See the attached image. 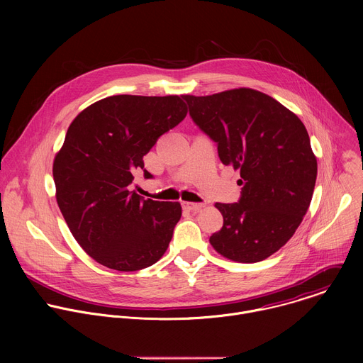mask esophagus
<instances>
[{
  "label": "esophagus",
  "mask_w": 363,
  "mask_h": 363,
  "mask_svg": "<svg viewBox=\"0 0 363 363\" xmlns=\"http://www.w3.org/2000/svg\"><path fill=\"white\" fill-rule=\"evenodd\" d=\"M203 205L205 203H202V202H184V208L191 213H198Z\"/></svg>",
  "instance_id": "34e87169"
}]
</instances>
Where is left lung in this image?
Returning a JSON list of instances; mask_svg holds the SVG:
<instances>
[{
	"label": "left lung",
	"mask_w": 363,
	"mask_h": 363,
	"mask_svg": "<svg viewBox=\"0 0 363 363\" xmlns=\"http://www.w3.org/2000/svg\"><path fill=\"white\" fill-rule=\"evenodd\" d=\"M182 99L221 162L241 177L238 202L216 203L224 224L210 242L233 262H262L293 237L312 201L318 162L308 133L281 103L252 89Z\"/></svg>",
	"instance_id": "left-lung-1"
}]
</instances>
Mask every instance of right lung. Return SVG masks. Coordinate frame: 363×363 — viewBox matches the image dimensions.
<instances>
[{"instance_id":"obj_1","label":"right lung","mask_w":363,"mask_h":363,"mask_svg":"<svg viewBox=\"0 0 363 363\" xmlns=\"http://www.w3.org/2000/svg\"><path fill=\"white\" fill-rule=\"evenodd\" d=\"M179 96L118 94L101 99L72 122L56 155L59 208L80 247L118 272L157 263L181 218L179 202L145 199L129 191L133 171L169 129L186 116Z\"/></svg>"}]
</instances>
